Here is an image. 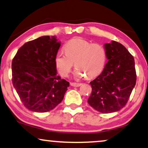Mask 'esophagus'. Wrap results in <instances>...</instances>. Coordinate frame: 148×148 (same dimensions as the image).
<instances>
[{
  "label": "esophagus",
  "mask_w": 148,
  "mask_h": 148,
  "mask_svg": "<svg viewBox=\"0 0 148 148\" xmlns=\"http://www.w3.org/2000/svg\"><path fill=\"white\" fill-rule=\"evenodd\" d=\"M71 85L72 86H74V87H79V86H80L82 85V84L80 83H74V82H71Z\"/></svg>",
  "instance_id": "34e87169"
}]
</instances>
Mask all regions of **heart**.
<instances>
[{"mask_svg": "<svg viewBox=\"0 0 148 148\" xmlns=\"http://www.w3.org/2000/svg\"><path fill=\"white\" fill-rule=\"evenodd\" d=\"M64 48V52L58 51L55 56L56 65L63 77L68 75L74 62L77 66L74 76L78 79L97 76L106 64L107 51L100 44L75 38L67 42Z\"/></svg>", "mask_w": 148, "mask_h": 148, "instance_id": "heart-1", "label": "heart"}]
</instances>
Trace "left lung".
Masks as SVG:
<instances>
[{"label":"left lung","mask_w":148,"mask_h":148,"mask_svg":"<svg viewBox=\"0 0 148 148\" xmlns=\"http://www.w3.org/2000/svg\"><path fill=\"white\" fill-rule=\"evenodd\" d=\"M108 62L103 72L92 81L88 104L101 113L118 112L127 103L136 84L135 60L122 44H105Z\"/></svg>","instance_id":"left-lung-1"}]
</instances>
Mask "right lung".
<instances>
[{"label": "right lung", "mask_w": 148, "mask_h": 148, "mask_svg": "<svg viewBox=\"0 0 148 148\" xmlns=\"http://www.w3.org/2000/svg\"><path fill=\"white\" fill-rule=\"evenodd\" d=\"M60 47L55 36H41L24 44L13 58V87L30 111L43 113L55 108L69 86L57 75L55 56Z\"/></svg>", "instance_id": "right-lung-1"}]
</instances>
